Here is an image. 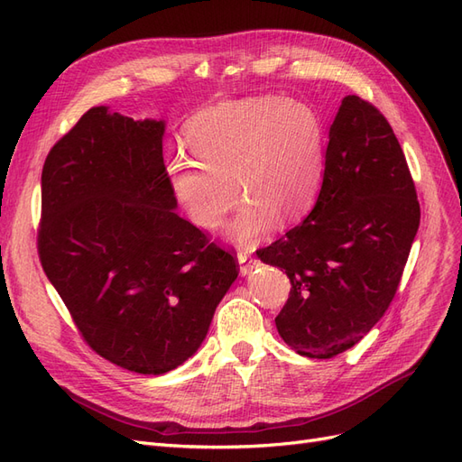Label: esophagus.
Instances as JSON below:
<instances>
[{
    "mask_svg": "<svg viewBox=\"0 0 462 462\" xmlns=\"http://www.w3.org/2000/svg\"><path fill=\"white\" fill-rule=\"evenodd\" d=\"M236 262L241 265V275H250L253 270H256L260 262L256 258L250 256L248 250H241V253H236Z\"/></svg>",
    "mask_w": 462,
    "mask_h": 462,
    "instance_id": "esophagus-1",
    "label": "esophagus"
}]
</instances>
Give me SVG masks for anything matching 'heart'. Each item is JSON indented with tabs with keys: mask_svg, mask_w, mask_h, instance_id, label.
Wrapping results in <instances>:
<instances>
[{
	"mask_svg": "<svg viewBox=\"0 0 462 462\" xmlns=\"http://www.w3.org/2000/svg\"><path fill=\"white\" fill-rule=\"evenodd\" d=\"M193 160L170 163V185L194 226L216 229L236 199L226 241L250 248L314 206L326 173V131L312 107L279 96L208 107L187 127Z\"/></svg>",
	"mask_w": 462,
	"mask_h": 462,
	"instance_id": "obj_1",
	"label": "heart"
}]
</instances>
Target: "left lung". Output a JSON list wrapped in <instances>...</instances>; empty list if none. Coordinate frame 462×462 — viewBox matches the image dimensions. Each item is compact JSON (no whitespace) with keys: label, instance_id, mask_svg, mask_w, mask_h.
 <instances>
[{"label":"left lung","instance_id":"8db88e82","mask_svg":"<svg viewBox=\"0 0 462 462\" xmlns=\"http://www.w3.org/2000/svg\"><path fill=\"white\" fill-rule=\"evenodd\" d=\"M418 226L420 204L393 129L372 104L345 96L314 209L258 253L291 282L275 318L282 339L309 358L355 346L393 300Z\"/></svg>","mask_w":462,"mask_h":462}]
</instances>
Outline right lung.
I'll return each instance as SVG.
<instances>
[{"label":"right lung","mask_w":462,"mask_h":462,"mask_svg":"<svg viewBox=\"0 0 462 462\" xmlns=\"http://www.w3.org/2000/svg\"><path fill=\"white\" fill-rule=\"evenodd\" d=\"M163 134V119L97 106L42 170V268L94 351L144 375L199 351L239 275L229 253L175 212Z\"/></svg>","instance_id":"1"}]
</instances>
